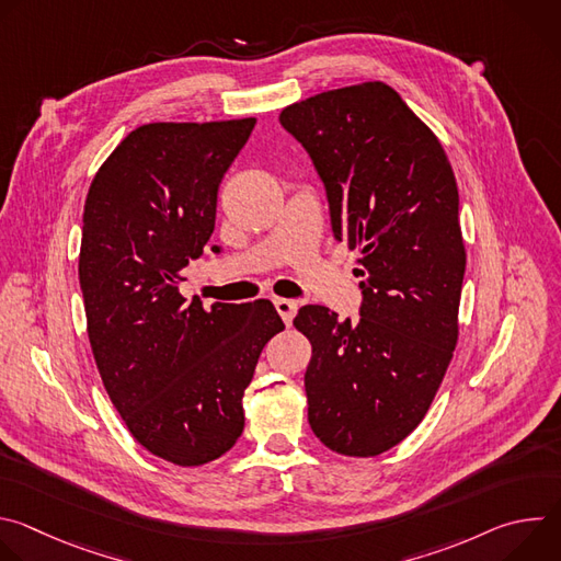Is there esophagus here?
<instances>
[{
	"mask_svg": "<svg viewBox=\"0 0 561 561\" xmlns=\"http://www.w3.org/2000/svg\"><path fill=\"white\" fill-rule=\"evenodd\" d=\"M273 301H275L277 312H279V314H282V319H284V324H286V327H290V324H293V317H295V312H297V301H293V299H284V297H275Z\"/></svg>",
	"mask_w": 561,
	"mask_h": 561,
	"instance_id": "obj_1",
	"label": "esophagus"
}]
</instances>
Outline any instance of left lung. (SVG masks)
Returning <instances> with one entry per match:
<instances>
[{
	"instance_id": "left-lung-1",
	"label": "left lung",
	"mask_w": 561,
	"mask_h": 561,
	"mask_svg": "<svg viewBox=\"0 0 561 561\" xmlns=\"http://www.w3.org/2000/svg\"><path fill=\"white\" fill-rule=\"evenodd\" d=\"M282 126L324 182L337 242L357 251L359 319L301 306L308 424L324 446L375 457L431 409L457 344L466 271L459 193L433 130L383 82L290 104Z\"/></svg>"
}]
</instances>
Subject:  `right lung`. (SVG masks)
<instances>
[{
  "instance_id": "right-lung-1",
  "label": "right lung",
  "mask_w": 561,
  "mask_h": 561,
  "mask_svg": "<svg viewBox=\"0 0 561 561\" xmlns=\"http://www.w3.org/2000/svg\"><path fill=\"white\" fill-rule=\"evenodd\" d=\"M253 128V117L144 124L108 154L84 204L79 286L95 364L130 435L178 466L234 446L244 390L284 331L268 299L206 310L180 295L182 271L213 234L221 178Z\"/></svg>"
}]
</instances>
